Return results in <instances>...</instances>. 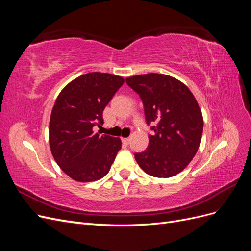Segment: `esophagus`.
<instances>
[{
  "label": "esophagus",
  "instance_id": "34e87169",
  "mask_svg": "<svg viewBox=\"0 0 251 251\" xmlns=\"http://www.w3.org/2000/svg\"><path fill=\"white\" fill-rule=\"evenodd\" d=\"M128 142H130V138H123V143L125 146H127Z\"/></svg>",
  "mask_w": 251,
  "mask_h": 251
}]
</instances>
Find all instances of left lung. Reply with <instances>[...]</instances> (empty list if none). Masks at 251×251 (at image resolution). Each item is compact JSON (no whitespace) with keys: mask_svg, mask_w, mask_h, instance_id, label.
I'll return each instance as SVG.
<instances>
[{"mask_svg":"<svg viewBox=\"0 0 251 251\" xmlns=\"http://www.w3.org/2000/svg\"><path fill=\"white\" fill-rule=\"evenodd\" d=\"M141 98L146 120L156 123L149 136V148L135 154L150 176L170 178L183 171L199 149L203 116L194 94L170 75L148 73L126 78Z\"/></svg>","mask_w":251,"mask_h":251,"instance_id":"1","label":"left lung"}]
</instances>
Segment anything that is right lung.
Returning <instances> with one entry per match:
<instances>
[{
    "mask_svg": "<svg viewBox=\"0 0 251 251\" xmlns=\"http://www.w3.org/2000/svg\"><path fill=\"white\" fill-rule=\"evenodd\" d=\"M125 78L90 72L60 91L49 123V144L62 171L77 182L100 180L107 175L121 149L120 138L94 133L103 125L102 112Z\"/></svg>",
    "mask_w": 251,
    "mask_h": 251,
    "instance_id": "add662e5",
    "label": "right lung"
}]
</instances>
